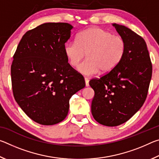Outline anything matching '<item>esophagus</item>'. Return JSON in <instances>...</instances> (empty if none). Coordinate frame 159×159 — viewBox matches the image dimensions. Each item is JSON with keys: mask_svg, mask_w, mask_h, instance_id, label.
<instances>
[{"mask_svg": "<svg viewBox=\"0 0 159 159\" xmlns=\"http://www.w3.org/2000/svg\"><path fill=\"white\" fill-rule=\"evenodd\" d=\"M85 86H89V80H88V78H85Z\"/></svg>", "mask_w": 159, "mask_h": 159, "instance_id": "34e87169", "label": "esophagus"}]
</instances>
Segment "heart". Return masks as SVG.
<instances>
[{"mask_svg":"<svg viewBox=\"0 0 159 159\" xmlns=\"http://www.w3.org/2000/svg\"><path fill=\"white\" fill-rule=\"evenodd\" d=\"M126 42L122 36L101 28H90L77 35L76 41H68L64 45V52L70 65L78 66L84 75H93L100 70L108 73L115 69L124 57Z\"/></svg>","mask_w":159,"mask_h":159,"instance_id":"obj_1","label":"heart"}]
</instances>
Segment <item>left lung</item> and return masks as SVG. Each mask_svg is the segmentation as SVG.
Wrapping results in <instances>:
<instances>
[{
    "mask_svg": "<svg viewBox=\"0 0 159 159\" xmlns=\"http://www.w3.org/2000/svg\"><path fill=\"white\" fill-rule=\"evenodd\" d=\"M113 26L126 42L122 61L99 79L90 80L95 91L91 104L93 117L106 126L128 120L143 105L152 75V64L143 38L125 26Z\"/></svg>",
    "mask_w": 159,
    "mask_h": 159,
    "instance_id": "obj_1",
    "label": "left lung"
}]
</instances>
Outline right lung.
<instances>
[{"mask_svg":"<svg viewBox=\"0 0 159 159\" xmlns=\"http://www.w3.org/2000/svg\"><path fill=\"white\" fill-rule=\"evenodd\" d=\"M72 29L68 23L43 24L26 32L13 55V95L24 112L39 124L62 121L70 98L85 85L64 52Z\"/></svg>","mask_w":159,"mask_h":159,"instance_id":"1","label":"right lung"}]
</instances>
